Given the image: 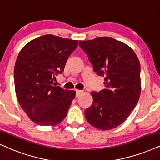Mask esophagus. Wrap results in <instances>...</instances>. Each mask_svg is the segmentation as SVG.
<instances>
[{"mask_svg": "<svg viewBox=\"0 0 160 160\" xmlns=\"http://www.w3.org/2000/svg\"><path fill=\"white\" fill-rule=\"evenodd\" d=\"M83 92V90H76V96L77 97V96H78V95L80 94V93H82Z\"/></svg>", "mask_w": 160, "mask_h": 160, "instance_id": "obj_1", "label": "esophagus"}]
</instances>
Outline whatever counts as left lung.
<instances>
[{"instance_id":"1","label":"left lung","mask_w":160,"mask_h":160,"mask_svg":"<svg viewBox=\"0 0 160 160\" xmlns=\"http://www.w3.org/2000/svg\"><path fill=\"white\" fill-rule=\"evenodd\" d=\"M93 70L104 77L105 88L91 92L92 104L85 109L89 123L101 130L112 129L126 121L140 95V65L134 51L109 37L79 41Z\"/></svg>"}]
</instances>
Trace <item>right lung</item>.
<instances>
[{
	"label": "right lung",
	"instance_id": "1",
	"mask_svg": "<svg viewBox=\"0 0 160 160\" xmlns=\"http://www.w3.org/2000/svg\"><path fill=\"white\" fill-rule=\"evenodd\" d=\"M77 46L78 40L46 34L33 39L18 54L14 70L17 98L38 125H57L67 115L76 92L56 86L53 81Z\"/></svg>",
	"mask_w": 160,
	"mask_h": 160
}]
</instances>
